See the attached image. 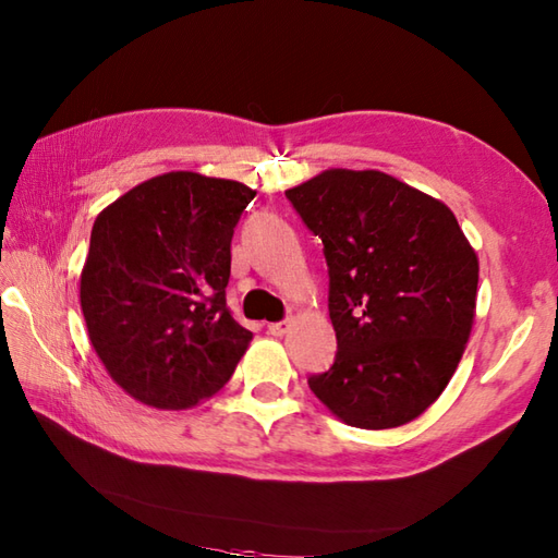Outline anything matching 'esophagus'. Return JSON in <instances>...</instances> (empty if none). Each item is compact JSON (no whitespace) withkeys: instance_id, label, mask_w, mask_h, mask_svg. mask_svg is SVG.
I'll return each instance as SVG.
<instances>
[{"instance_id":"34e87169","label":"esophagus","mask_w":558,"mask_h":558,"mask_svg":"<svg viewBox=\"0 0 558 558\" xmlns=\"http://www.w3.org/2000/svg\"><path fill=\"white\" fill-rule=\"evenodd\" d=\"M290 326H292L290 318H288V322H280V324H268V333L276 336V338H282L290 330Z\"/></svg>"}]
</instances>
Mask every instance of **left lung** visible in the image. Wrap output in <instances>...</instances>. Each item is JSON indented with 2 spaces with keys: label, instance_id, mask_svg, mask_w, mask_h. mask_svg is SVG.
I'll use <instances>...</instances> for the list:
<instances>
[{
  "label": "left lung",
  "instance_id": "8db88e82",
  "mask_svg": "<svg viewBox=\"0 0 558 558\" xmlns=\"http://www.w3.org/2000/svg\"><path fill=\"white\" fill-rule=\"evenodd\" d=\"M322 236L338 352L310 388L340 422L396 429L453 378L480 260L444 201L378 170L330 168L286 192Z\"/></svg>",
  "mask_w": 558,
  "mask_h": 558
}]
</instances>
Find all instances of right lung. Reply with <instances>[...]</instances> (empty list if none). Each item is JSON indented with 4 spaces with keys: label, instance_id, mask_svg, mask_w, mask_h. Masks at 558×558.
<instances>
[{
    "label": "right lung",
    "instance_id": "obj_1",
    "mask_svg": "<svg viewBox=\"0 0 558 558\" xmlns=\"http://www.w3.org/2000/svg\"><path fill=\"white\" fill-rule=\"evenodd\" d=\"M254 196L242 182L177 170L98 213L81 310L93 350L126 396L189 410L230 381L254 338L225 304L234 225Z\"/></svg>",
    "mask_w": 558,
    "mask_h": 558
}]
</instances>
